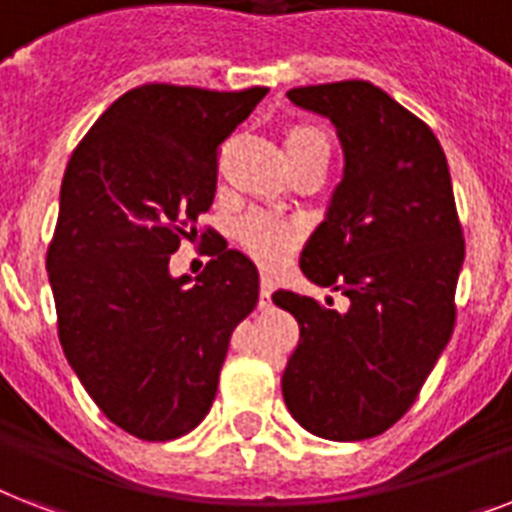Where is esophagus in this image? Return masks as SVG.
<instances>
[{
    "label": "esophagus",
    "instance_id": "1",
    "mask_svg": "<svg viewBox=\"0 0 512 512\" xmlns=\"http://www.w3.org/2000/svg\"><path fill=\"white\" fill-rule=\"evenodd\" d=\"M276 292V281H273V276H268V273H263L260 276V305L268 307L270 305V294Z\"/></svg>",
    "mask_w": 512,
    "mask_h": 512
}]
</instances>
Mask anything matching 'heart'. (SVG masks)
<instances>
[{
    "label": "heart",
    "mask_w": 512,
    "mask_h": 512,
    "mask_svg": "<svg viewBox=\"0 0 512 512\" xmlns=\"http://www.w3.org/2000/svg\"><path fill=\"white\" fill-rule=\"evenodd\" d=\"M315 144L328 147L326 136L318 128L294 126L284 136L286 155L299 152V149L305 147H315ZM236 236H239L242 247L255 257L257 263L273 268V265L284 263L286 255L292 252L299 239V231L292 220L278 218L273 213H249L247 218H242L239 228H236Z\"/></svg>",
    "instance_id": "heart-1"
}]
</instances>
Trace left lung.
<instances>
[{
  "label": "left lung",
  "mask_w": 512,
  "mask_h": 512,
  "mask_svg": "<svg viewBox=\"0 0 512 512\" xmlns=\"http://www.w3.org/2000/svg\"><path fill=\"white\" fill-rule=\"evenodd\" d=\"M286 97L331 120L342 144V181L299 268L350 307L273 294L299 323L281 392L302 429L360 442L400 421L450 342L463 228L442 144L386 91L339 81Z\"/></svg>",
  "instance_id": "8db88e82"
}]
</instances>
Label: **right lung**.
I'll return each instance as SVG.
<instances>
[{"instance_id":"1","label":"right lung","mask_w":512,"mask_h":512,"mask_svg":"<svg viewBox=\"0 0 512 512\" xmlns=\"http://www.w3.org/2000/svg\"><path fill=\"white\" fill-rule=\"evenodd\" d=\"M265 94L170 83L126 91L62 178L47 252L62 352L99 410L147 442L202 423L228 339L257 305L260 276L239 249H215L197 278L173 276L170 255L197 236L215 199L218 147Z\"/></svg>"}]
</instances>
